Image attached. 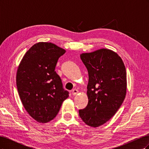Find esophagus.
<instances>
[{"mask_svg": "<svg viewBox=\"0 0 149 149\" xmlns=\"http://www.w3.org/2000/svg\"><path fill=\"white\" fill-rule=\"evenodd\" d=\"M78 93V91L77 89H74L73 90V91H72V94H73V95H74V96L76 95V94H77Z\"/></svg>", "mask_w": 149, "mask_h": 149, "instance_id": "esophagus-1", "label": "esophagus"}]
</instances>
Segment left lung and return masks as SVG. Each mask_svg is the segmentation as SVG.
Returning a JSON list of instances; mask_svg holds the SVG:
<instances>
[{
	"mask_svg": "<svg viewBox=\"0 0 149 149\" xmlns=\"http://www.w3.org/2000/svg\"><path fill=\"white\" fill-rule=\"evenodd\" d=\"M80 58L88 71V103L79 115L89 126L105 124L123 104L127 91L125 67L118 54L101 48L84 53Z\"/></svg>",
	"mask_w": 149,
	"mask_h": 149,
	"instance_id": "1",
	"label": "left lung"
}]
</instances>
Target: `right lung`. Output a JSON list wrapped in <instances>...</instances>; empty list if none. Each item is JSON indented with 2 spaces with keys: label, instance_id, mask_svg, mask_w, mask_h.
Masks as SVG:
<instances>
[{
  "label": "right lung",
  "instance_id": "obj_1",
  "mask_svg": "<svg viewBox=\"0 0 149 149\" xmlns=\"http://www.w3.org/2000/svg\"><path fill=\"white\" fill-rule=\"evenodd\" d=\"M66 50L48 42H38L26 52L18 67V93L29 114L40 123L55 118L68 97L55 71L58 58Z\"/></svg>",
  "mask_w": 149,
  "mask_h": 149
}]
</instances>
